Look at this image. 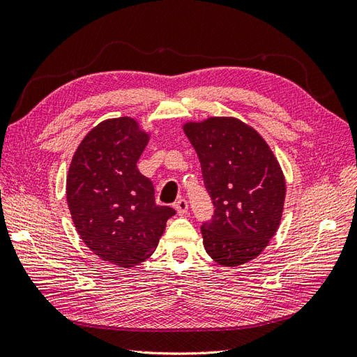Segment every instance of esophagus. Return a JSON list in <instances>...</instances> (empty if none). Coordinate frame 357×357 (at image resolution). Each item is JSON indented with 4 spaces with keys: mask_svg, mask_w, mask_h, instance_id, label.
<instances>
[{
    "mask_svg": "<svg viewBox=\"0 0 357 357\" xmlns=\"http://www.w3.org/2000/svg\"><path fill=\"white\" fill-rule=\"evenodd\" d=\"M174 208H176V211H178V215H185L187 213V210H188V204H187V201L185 199H178L176 201V204H174Z\"/></svg>",
    "mask_w": 357,
    "mask_h": 357,
    "instance_id": "obj_1",
    "label": "esophagus"
}]
</instances>
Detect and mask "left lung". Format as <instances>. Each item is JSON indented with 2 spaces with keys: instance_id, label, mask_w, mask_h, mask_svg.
<instances>
[{
  "instance_id": "1",
  "label": "left lung",
  "mask_w": 357,
  "mask_h": 357,
  "mask_svg": "<svg viewBox=\"0 0 357 357\" xmlns=\"http://www.w3.org/2000/svg\"><path fill=\"white\" fill-rule=\"evenodd\" d=\"M215 213L202 222L211 259L236 267L259 256L282 218L285 181L278 159L255 128L236 118L187 123Z\"/></svg>"
}]
</instances>
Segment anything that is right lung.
<instances>
[{
	"label": "right lung",
	"mask_w": 357,
	"mask_h": 357,
	"mask_svg": "<svg viewBox=\"0 0 357 357\" xmlns=\"http://www.w3.org/2000/svg\"><path fill=\"white\" fill-rule=\"evenodd\" d=\"M149 142L133 118L102 121L81 141L67 174V204L82 242L119 267L146 261L176 211L155 202L136 167Z\"/></svg>",
	"instance_id": "obj_1"
}]
</instances>
